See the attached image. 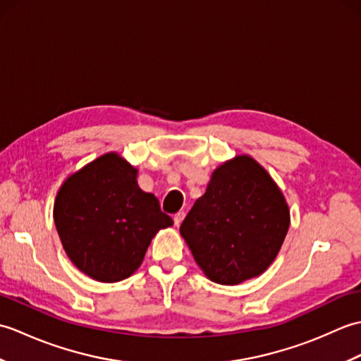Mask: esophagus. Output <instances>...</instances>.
Segmentation results:
<instances>
[{
  "label": "esophagus",
  "mask_w": 361,
  "mask_h": 361,
  "mask_svg": "<svg viewBox=\"0 0 361 361\" xmlns=\"http://www.w3.org/2000/svg\"><path fill=\"white\" fill-rule=\"evenodd\" d=\"M185 216H186V214L183 212V211L175 214V216H173V224H175V226H180V225H181V221H183V219H185Z\"/></svg>",
  "instance_id": "1"
}]
</instances>
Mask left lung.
Listing matches in <instances>:
<instances>
[{"instance_id": "obj_1", "label": "left lung", "mask_w": 361, "mask_h": 361, "mask_svg": "<svg viewBox=\"0 0 361 361\" xmlns=\"http://www.w3.org/2000/svg\"><path fill=\"white\" fill-rule=\"evenodd\" d=\"M288 225L279 188L264 167L242 155L214 171L180 233L211 281L234 286L267 270Z\"/></svg>"}]
</instances>
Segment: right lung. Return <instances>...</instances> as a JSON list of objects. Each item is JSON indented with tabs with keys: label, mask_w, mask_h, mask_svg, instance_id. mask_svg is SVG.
Returning <instances> with one entry per match:
<instances>
[{
	"label": "right lung",
	"mask_w": 361,
	"mask_h": 361,
	"mask_svg": "<svg viewBox=\"0 0 361 361\" xmlns=\"http://www.w3.org/2000/svg\"><path fill=\"white\" fill-rule=\"evenodd\" d=\"M54 221L73 264L102 282L128 278L158 229L173 225L158 198L137 186L136 169L116 153L94 159L63 183Z\"/></svg>",
	"instance_id": "add662e5"
}]
</instances>
